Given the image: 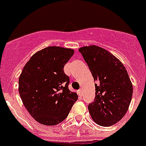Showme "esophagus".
<instances>
[{"label":"esophagus","instance_id":"esophagus-1","mask_svg":"<svg viewBox=\"0 0 146 146\" xmlns=\"http://www.w3.org/2000/svg\"><path fill=\"white\" fill-rule=\"evenodd\" d=\"M78 95H79V96H81L82 97V91L81 90V89H80L79 91H78Z\"/></svg>","mask_w":146,"mask_h":146}]
</instances>
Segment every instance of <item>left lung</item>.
Instances as JSON below:
<instances>
[{
  "label": "left lung",
  "mask_w": 146,
  "mask_h": 146,
  "mask_svg": "<svg viewBox=\"0 0 146 146\" xmlns=\"http://www.w3.org/2000/svg\"><path fill=\"white\" fill-rule=\"evenodd\" d=\"M96 81V98L88 108L92 120L110 127L120 121L129 108L133 85L123 64L105 49L96 45L79 49Z\"/></svg>",
  "instance_id": "8db88e82"
}]
</instances>
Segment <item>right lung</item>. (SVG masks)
Listing matches in <instances>:
<instances>
[{
  "label": "right lung",
  "instance_id": "1",
  "mask_svg": "<svg viewBox=\"0 0 146 146\" xmlns=\"http://www.w3.org/2000/svg\"><path fill=\"white\" fill-rule=\"evenodd\" d=\"M74 50L50 46L32 56L19 79V92L24 106L36 121L54 126L68 116L77 94L70 91V78L64 66Z\"/></svg>",
  "mask_w": 146,
  "mask_h": 146
}]
</instances>
